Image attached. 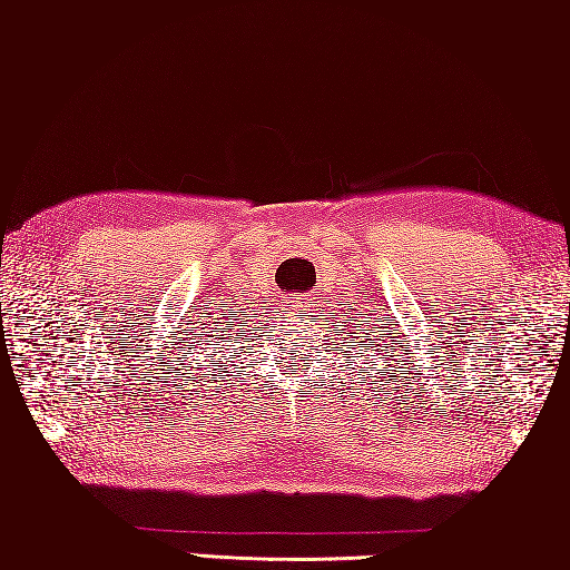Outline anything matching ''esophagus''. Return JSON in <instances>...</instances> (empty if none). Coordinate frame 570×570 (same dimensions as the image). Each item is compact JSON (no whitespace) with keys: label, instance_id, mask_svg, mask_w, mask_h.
<instances>
[{"label":"esophagus","instance_id":"1","mask_svg":"<svg viewBox=\"0 0 570 570\" xmlns=\"http://www.w3.org/2000/svg\"><path fill=\"white\" fill-rule=\"evenodd\" d=\"M293 306H296V309H298V306H304V302L302 304H293Z\"/></svg>","mask_w":570,"mask_h":570}]
</instances>
